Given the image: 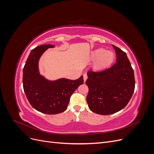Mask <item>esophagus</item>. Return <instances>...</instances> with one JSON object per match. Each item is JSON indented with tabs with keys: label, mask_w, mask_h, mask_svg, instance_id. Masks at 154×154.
<instances>
[{
	"label": "esophagus",
	"mask_w": 154,
	"mask_h": 154,
	"mask_svg": "<svg viewBox=\"0 0 154 154\" xmlns=\"http://www.w3.org/2000/svg\"><path fill=\"white\" fill-rule=\"evenodd\" d=\"M83 76V80H84V82H85V81L87 80V75L86 74H84Z\"/></svg>",
	"instance_id": "1"
}]
</instances>
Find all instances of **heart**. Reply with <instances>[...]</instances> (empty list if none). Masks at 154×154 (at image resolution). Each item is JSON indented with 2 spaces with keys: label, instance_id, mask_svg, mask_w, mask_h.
I'll return each instance as SVG.
<instances>
[{
  "label": "heart",
  "instance_id": "heart-1",
  "mask_svg": "<svg viewBox=\"0 0 154 154\" xmlns=\"http://www.w3.org/2000/svg\"><path fill=\"white\" fill-rule=\"evenodd\" d=\"M91 58L92 60H94L92 68L96 71H101L109 68L112 64L115 59V54L112 51L98 48L92 51Z\"/></svg>",
  "mask_w": 154,
  "mask_h": 154
}]
</instances>
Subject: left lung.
I'll use <instances>...</instances> for the list:
<instances>
[{"label": "left lung", "instance_id": "obj_1", "mask_svg": "<svg viewBox=\"0 0 154 154\" xmlns=\"http://www.w3.org/2000/svg\"><path fill=\"white\" fill-rule=\"evenodd\" d=\"M112 47L116 63L100 72L88 71L85 82L88 87V108L101 115L112 114L125 108L135 88L134 70L127 54L114 45Z\"/></svg>", "mask_w": 154, "mask_h": 154}]
</instances>
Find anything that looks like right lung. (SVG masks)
Listing matches in <instances>:
<instances>
[{
    "label": "right lung",
    "instance_id": "obj_1",
    "mask_svg": "<svg viewBox=\"0 0 154 154\" xmlns=\"http://www.w3.org/2000/svg\"><path fill=\"white\" fill-rule=\"evenodd\" d=\"M54 45L45 44L32 49L23 69V88L29 103L35 109L47 114H57L66 110L70 97L83 84V76L72 80L60 78L49 80L41 75L38 62L41 56Z\"/></svg>",
    "mask_w": 154,
    "mask_h": 154
}]
</instances>
